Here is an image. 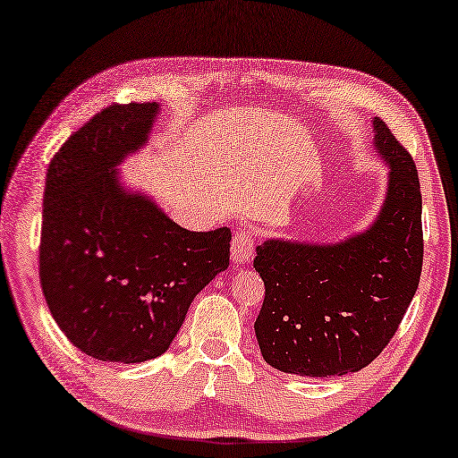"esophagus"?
<instances>
[{
	"instance_id": "34e87169",
	"label": "esophagus",
	"mask_w": 458,
	"mask_h": 458,
	"mask_svg": "<svg viewBox=\"0 0 458 458\" xmlns=\"http://www.w3.org/2000/svg\"><path fill=\"white\" fill-rule=\"evenodd\" d=\"M253 233L250 229L245 227H239L235 233H233V242H231V259H233V264L242 266L245 262H250L251 253H253Z\"/></svg>"
}]
</instances>
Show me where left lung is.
<instances>
[{
  "instance_id": "8db88e82",
  "label": "left lung",
  "mask_w": 458,
  "mask_h": 458,
  "mask_svg": "<svg viewBox=\"0 0 458 458\" xmlns=\"http://www.w3.org/2000/svg\"><path fill=\"white\" fill-rule=\"evenodd\" d=\"M375 147L389 190L375 225L335 245L270 239L253 268L266 293L253 323L264 360L301 377H342L375 360L418 291L424 262L421 192L413 157L381 118Z\"/></svg>"
}]
</instances>
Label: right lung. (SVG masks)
<instances>
[{
    "instance_id": "obj_1",
    "label": "right lung",
    "mask_w": 458,
    "mask_h": 458,
    "mask_svg": "<svg viewBox=\"0 0 458 458\" xmlns=\"http://www.w3.org/2000/svg\"><path fill=\"white\" fill-rule=\"evenodd\" d=\"M156 102L112 104L75 131L47 170L38 270L48 311L96 360L164 354L190 302L229 266L231 231L182 229L116 186L112 167L147 140Z\"/></svg>"
}]
</instances>
